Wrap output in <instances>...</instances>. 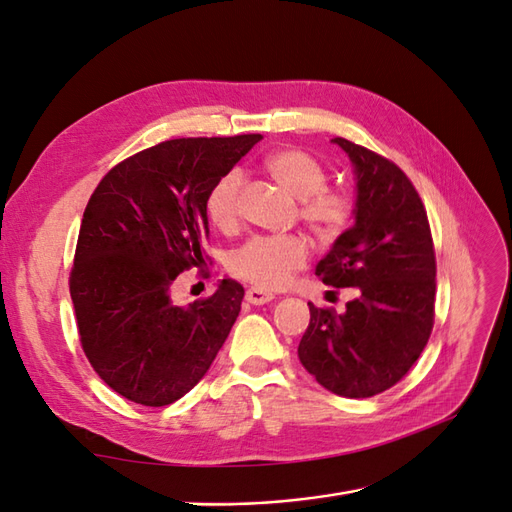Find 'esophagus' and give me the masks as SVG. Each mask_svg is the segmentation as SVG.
Segmentation results:
<instances>
[{
	"label": "esophagus",
	"mask_w": 512,
	"mask_h": 512,
	"mask_svg": "<svg viewBox=\"0 0 512 512\" xmlns=\"http://www.w3.org/2000/svg\"><path fill=\"white\" fill-rule=\"evenodd\" d=\"M245 301L247 303H252V305H265V303H269V301H273V294L271 292H267V290H262V288H247V292H245Z\"/></svg>",
	"instance_id": "esophagus-1"
}]
</instances>
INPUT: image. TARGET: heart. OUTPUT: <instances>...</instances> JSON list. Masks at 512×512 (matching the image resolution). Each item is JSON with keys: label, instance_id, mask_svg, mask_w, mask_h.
I'll list each match as a JSON object with an SVG mask.
<instances>
[{"label": "heart", "instance_id": "b5f03b06", "mask_svg": "<svg viewBox=\"0 0 512 512\" xmlns=\"http://www.w3.org/2000/svg\"><path fill=\"white\" fill-rule=\"evenodd\" d=\"M271 177L299 198V218L320 241H337L354 222L356 200L342 188H327V168L305 149L288 147L267 158ZM243 173L228 170L207 196V215L213 226L232 230L239 220V194ZM309 245L299 235L254 237L232 252L230 273L262 290H280L290 284L294 273L307 267Z\"/></svg>", "mask_w": 512, "mask_h": 512}]
</instances>
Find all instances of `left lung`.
I'll list each match as a JSON object with an SVG mask.
<instances>
[{"mask_svg": "<svg viewBox=\"0 0 512 512\" xmlns=\"http://www.w3.org/2000/svg\"><path fill=\"white\" fill-rule=\"evenodd\" d=\"M354 164L356 222L316 275L354 288L344 314L309 305L299 359L324 389L374 397L404 378L425 350L436 316V252L421 196L389 158L337 136Z\"/></svg>", "mask_w": 512, "mask_h": 512, "instance_id": "8db88e82", "label": "left lung"}]
</instances>
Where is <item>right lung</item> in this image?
Masks as SVG:
<instances>
[{
	"instance_id": "obj_1",
	"label": "right lung",
	"mask_w": 512,
	"mask_h": 512,
	"mask_svg": "<svg viewBox=\"0 0 512 512\" xmlns=\"http://www.w3.org/2000/svg\"><path fill=\"white\" fill-rule=\"evenodd\" d=\"M260 138L164 141L113 166L89 198L70 271L76 327L96 374L134 404L160 408L194 389L241 312L232 280L188 307L173 286L207 260L215 181Z\"/></svg>"
}]
</instances>
